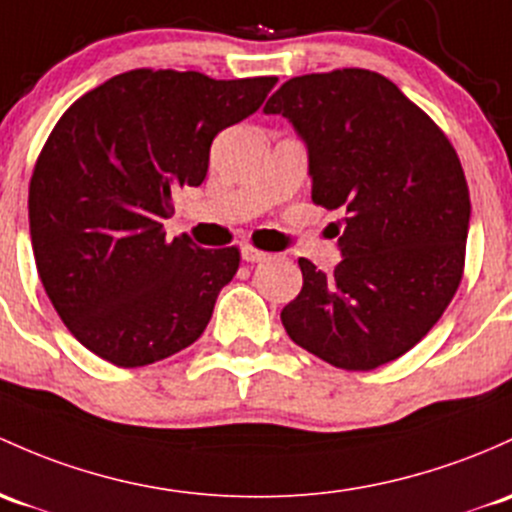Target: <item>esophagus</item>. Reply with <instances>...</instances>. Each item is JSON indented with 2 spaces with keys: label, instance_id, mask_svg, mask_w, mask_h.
Segmentation results:
<instances>
[{
  "label": "esophagus",
  "instance_id": "1",
  "mask_svg": "<svg viewBox=\"0 0 512 512\" xmlns=\"http://www.w3.org/2000/svg\"><path fill=\"white\" fill-rule=\"evenodd\" d=\"M241 256H244V261H251V263H258V261H266V258H268V254H266V251L256 249V246H251V244H246V246H244V249H241Z\"/></svg>",
  "mask_w": 512,
  "mask_h": 512
}]
</instances>
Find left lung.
I'll list each match as a JSON object with an SVG mask.
<instances>
[{"label": "left lung", "instance_id": "left-lung-1", "mask_svg": "<svg viewBox=\"0 0 512 512\" xmlns=\"http://www.w3.org/2000/svg\"><path fill=\"white\" fill-rule=\"evenodd\" d=\"M263 112L283 114L305 139L312 202L346 212L334 273L298 261L302 290L280 312L285 332L344 371L400 359L464 276L471 200L452 141L364 68L283 82Z\"/></svg>", "mask_w": 512, "mask_h": 512}]
</instances>
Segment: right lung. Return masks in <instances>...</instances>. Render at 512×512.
<instances>
[{"label": "right lung", "mask_w": 512, "mask_h": 512, "mask_svg": "<svg viewBox=\"0 0 512 512\" xmlns=\"http://www.w3.org/2000/svg\"><path fill=\"white\" fill-rule=\"evenodd\" d=\"M276 82L136 68L53 126L29 183L31 244L58 317L92 354L148 366L205 332L241 254L168 239L163 219L175 190L202 185L214 136L254 114Z\"/></svg>", "instance_id": "obj_1"}]
</instances>
